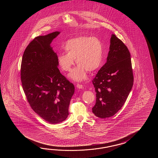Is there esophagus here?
Here are the masks:
<instances>
[{
  "mask_svg": "<svg viewBox=\"0 0 158 158\" xmlns=\"http://www.w3.org/2000/svg\"><path fill=\"white\" fill-rule=\"evenodd\" d=\"M77 87L78 89H82L84 87V86L82 85H81V84H77Z\"/></svg>",
  "mask_w": 158,
  "mask_h": 158,
  "instance_id": "34e87169",
  "label": "esophagus"
}]
</instances>
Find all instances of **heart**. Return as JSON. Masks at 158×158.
<instances>
[{"mask_svg": "<svg viewBox=\"0 0 158 158\" xmlns=\"http://www.w3.org/2000/svg\"><path fill=\"white\" fill-rule=\"evenodd\" d=\"M64 49L66 53L57 55V63L63 71L70 72L76 60L78 66L69 75L74 80H83L86 77V71L93 72L102 63L104 47L97 37L81 36L71 38L65 42Z\"/></svg>", "mask_w": 158, "mask_h": 158, "instance_id": "heart-1", "label": "heart"}]
</instances>
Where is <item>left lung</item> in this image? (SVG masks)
<instances>
[{"label":"left lung","instance_id":"left-lung-1","mask_svg":"<svg viewBox=\"0 0 158 158\" xmlns=\"http://www.w3.org/2000/svg\"><path fill=\"white\" fill-rule=\"evenodd\" d=\"M131 54L127 47L112 34L107 62L93 80L96 103L92 108L98 118H110L124 104L133 85Z\"/></svg>","mask_w":158,"mask_h":158}]
</instances>
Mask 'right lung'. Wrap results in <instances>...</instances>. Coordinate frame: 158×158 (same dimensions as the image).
Wrapping results in <instances>:
<instances>
[{
  "instance_id": "obj_1",
  "label": "right lung",
  "mask_w": 158,
  "mask_h": 158,
  "mask_svg": "<svg viewBox=\"0 0 158 158\" xmlns=\"http://www.w3.org/2000/svg\"><path fill=\"white\" fill-rule=\"evenodd\" d=\"M60 33L35 37L24 51L21 65L22 86L30 107L52 124L67 118L74 93L73 84L58 69L57 54L51 46Z\"/></svg>"
}]
</instances>
